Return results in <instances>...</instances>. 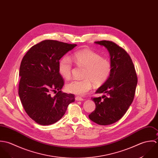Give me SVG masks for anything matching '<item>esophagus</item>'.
Wrapping results in <instances>:
<instances>
[{
  "mask_svg": "<svg viewBox=\"0 0 158 158\" xmlns=\"http://www.w3.org/2000/svg\"><path fill=\"white\" fill-rule=\"evenodd\" d=\"M75 99H76V101H83L84 100V99L80 96H76L75 98Z\"/></svg>",
  "mask_w": 158,
  "mask_h": 158,
  "instance_id": "esophagus-1",
  "label": "esophagus"
}]
</instances>
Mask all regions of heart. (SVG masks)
<instances>
[{"label":"heart","instance_id":"obj_1","mask_svg":"<svg viewBox=\"0 0 158 158\" xmlns=\"http://www.w3.org/2000/svg\"><path fill=\"white\" fill-rule=\"evenodd\" d=\"M72 60L78 66L85 67L84 79L73 80L66 85L68 92L76 95L87 94L92 87L104 83L112 71V63L107 59L90 49L76 52L71 57ZM72 62L68 57H63L59 62V72L66 79L71 77Z\"/></svg>","mask_w":158,"mask_h":158}]
</instances>
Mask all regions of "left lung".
<instances>
[{"label":"left lung","mask_w":158,"mask_h":158,"mask_svg":"<svg viewBox=\"0 0 158 158\" xmlns=\"http://www.w3.org/2000/svg\"><path fill=\"white\" fill-rule=\"evenodd\" d=\"M95 43L108 50L112 71L108 79L96 92L106 95L92 98L96 108L89 117L98 125H109L122 118L132 102L137 77L132 61L125 49L110 41Z\"/></svg>","instance_id":"left-lung-1"}]
</instances>
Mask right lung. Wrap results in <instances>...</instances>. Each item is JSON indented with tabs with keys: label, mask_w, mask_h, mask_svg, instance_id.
I'll use <instances>...</instances> for the list:
<instances>
[{
	"label": "right lung",
	"mask_w": 158,
	"mask_h": 158,
	"mask_svg": "<svg viewBox=\"0 0 158 158\" xmlns=\"http://www.w3.org/2000/svg\"><path fill=\"white\" fill-rule=\"evenodd\" d=\"M76 46L44 40L33 46L21 61L18 94L25 111L38 124L57 122L74 101V95L61 91L64 81L59 72V62ZM52 92L56 95L51 96Z\"/></svg>",
	"instance_id": "1"
}]
</instances>
